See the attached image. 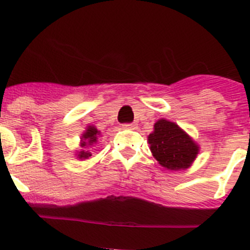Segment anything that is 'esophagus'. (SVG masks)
I'll return each instance as SVG.
<instances>
[{
	"mask_svg": "<svg viewBox=\"0 0 250 250\" xmlns=\"http://www.w3.org/2000/svg\"><path fill=\"white\" fill-rule=\"evenodd\" d=\"M123 127H124V129L134 130V129H136V124H135V123H131V124H124Z\"/></svg>",
	"mask_w": 250,
	"mask_h": 250,
	"instance_id": "esophagus-1",
	"label": "esophagus"
}]
</instances>
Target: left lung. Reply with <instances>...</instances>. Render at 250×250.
<instances>
[{
  "label": "left lung",
  "instance_id": "obj_1",
  "mask_svg": "<svg viewBox=\"0 0 250 250\" xmlns=\"http://www.w3.org/2000/svg\"><path fill=\"white\" fill-rule=\"evenodd\" d=\"M150 151L167 170L178 171L190 167L199 154L200 146L178 124L160 119L147 136Z\"/></svg>",
  "mask_w": 250,
  "mask_h": 250
}]
</instances>
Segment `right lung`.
Wrapping results in <instances>:
<instances>
[{"mask_svg":"<svg viewBox=\"0 0 250 250\" xmlns=\"http://www.w3.org/2000/svg\"><path fill=\"white\" fill-rule=\"evenodd\" d=\"M101 136V131L98 130V127L94 126V125H87L85 129V131L81 134V140H80V150H77L75 152V156L79 160H87L90 156H92L91 154V147L99 143V138Z\"/></svg>","mask_w":250,"mask_h":250,"instance_id":"obj_1","label":"right lung"}]
</instances>
